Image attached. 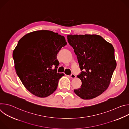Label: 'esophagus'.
<instances>
[{
	"instance_id": "34e87169",
	"label": "esophagus",
	"mask_w": 129,
	"mask_h": 129,
	"mask_svg": "<svg viewBox=\"0 0 129 129\" xmlns=\"http://www.w3.org/2000/svg\"><path fill=\"white\" fill-rule=\"evenodd\" d=\"M70 78H71V79H75V78H76V75H74V74H73V73H72V74L70 75Z\"/></svg>"
}]
</instances>
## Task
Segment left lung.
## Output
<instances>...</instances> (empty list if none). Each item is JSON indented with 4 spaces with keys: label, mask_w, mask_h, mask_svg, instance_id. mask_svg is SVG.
Listing matches in <instances>:
<instances>
[{
    "label": "left lung",
    "mask_w": 129,
    "mask_h": 129,
    "mask_svg": "<svg viewBox=\"0 0 129 129\" xmlns=\"http://www.w3.org/2000/svg\"><path fill=\"white\" fill-rule=\"evenodd\" d=\"M69 44L77 55L82 85L75 93L83 100L94 99L106 91L116 67L113 45L98 35H69Z\"/></svg>",
    "instance_id": "obj_1"
}]
</instances>
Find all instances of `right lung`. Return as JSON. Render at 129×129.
I'll return each mask as SVG.
<instances>
[{
	"mask_svg": "<svg viewBox=\"0 0 129 129\" xmlns=\"http://www.w3.org/2000/svg\"><path fill=\"white\" fill-rule=\"evenodd\" d=\"M67 44L57 33L42 30L27 34L19 41L13 57L18 76L31 93L39 98L52 94L59 79L57 53Z\"/></svg>",
	"mask_w": 129,
	"mask_h": 129,
	"instance_id": "add662e5",
	"label": "right lung"
}]
</instances>
